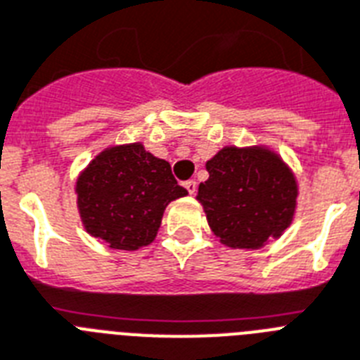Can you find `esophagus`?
<instances>
[{
	"instance_id": "1",
	"label": "esophagus",
	"mask_w": 360,
	"mask_h": 360,
	"mask_svg": "<svg viewBox=\"0 0 360 360\" xmlns=\"http://www.w3.org/2000/svg\"><path fill=\"white\" fill-rule=\"evenodd\" d=\"M184 188L188 189L189 195L197 193V182H195V180H188V182H184Z\"/></svg>"
}]
</instances>
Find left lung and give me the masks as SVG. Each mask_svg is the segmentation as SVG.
I'll return each mask as SVG.
<instances>
[{"label": "left lung", "mask_w": 360, "mask_h": 360, "mask_svg": "<svg viewBox=\"0 0 360 360\" xmlns=\"http://www.w3.org/2000/svg\"><path fill=\"white\" fill-rule=\"evenodd\" d=\"M208 180L198 186L215 238L230 249H260L278 240L297 210L295 172L266 145L223 146L206 162Z\"/></svg>", "instance_id": "obj_1"}]
</instances>
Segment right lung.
Returning <instances> with one entry per match:
<instances>
[{
    "label": "right lung",
    "instance_id": "1",
    "mask_svg": "<svg viewBox=\"0 0 360 360\" xmlns=\"http://www.w3.org/2000/svg\"><path fill=\"white\" fill-rule=\"evenodd\" d=\"M74 191L83 229L119 251L150 245L169 202L188 195L169 162L139 141L98 152L77 174Z\"/></svg>",
    "mask_w": 360,
    "mask_h": 360
}]
</instances>
